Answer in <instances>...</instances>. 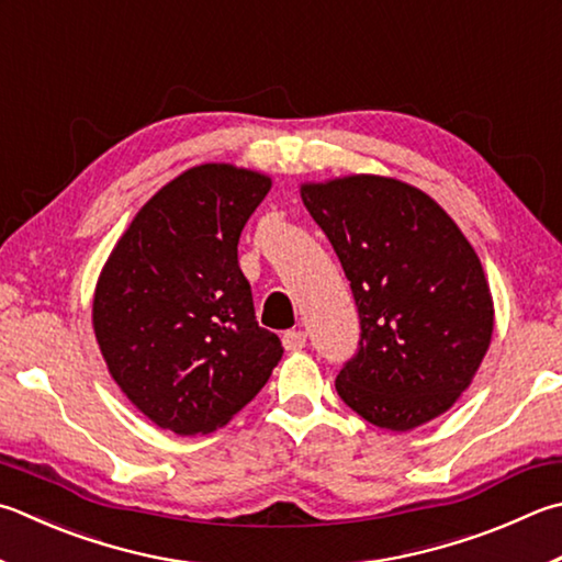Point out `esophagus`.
I'll return each mask as SVG.
<instances>
[{
  "instance_id": "obj_1",
  "label": "esophagus",
  "mask_w": 562,
  "mask_h": 562,
  "mask_svg": "<svg viewBox=\"0 0 562 562\" xmlns=\"http://www.w3.org/2000/svg\"><path fill=\"white\" fill-rule=\"evenodd\" d=\"M304 344H307V334H304L302 329H290L282 334L284 351H300V349H304Z\"/></svg>"
}]
</instances>
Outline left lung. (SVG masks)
I'll use <instances>...</instances> for the list:
<instances>
[{"label": "left lung", "mask_w": 562, "mask_h": 562, "mask_svg": "<svg viewBox=\"0 0 562 562\" xmlns=\"http://www.w3.org/2000/svg\"><path fill=\"white\" fill-rule=\"evenodd\" d=\"M302 201L339 255L361 316L336 393L393 432L445 415L482 366L494 297L476 250L440 203L379 175L304 181Z\"/></svg>", "instance_id": "8db88e82"}]
</instances>
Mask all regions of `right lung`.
<instances>
[{
    "label": "right lung",
    "instance_id": "obj_1",
    "mask_svg": "<svg viewBox=\"0 0 562 562\" xmlns=\"http://www.w3.org/2000/svg\"><path fill=\"white\" fill-rule=\"evenodd\" d=\"M270 187V175L226 161L181 171L135 213L98 274V349L161 430L193 437L228 425L280 361L238 265L240 231Z\"/></svg>",
    "mask_w": 562,
    "mask_h": 562
}]
</instances>
